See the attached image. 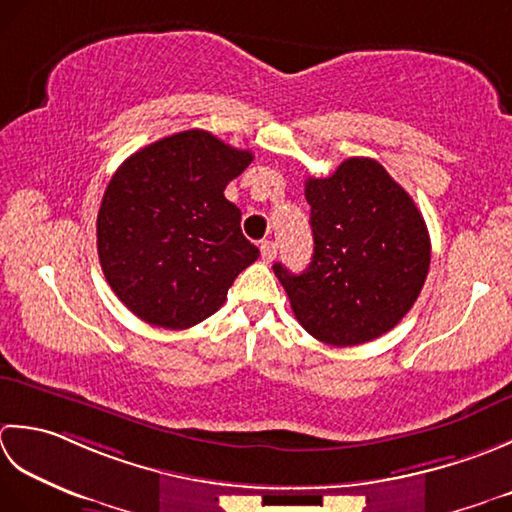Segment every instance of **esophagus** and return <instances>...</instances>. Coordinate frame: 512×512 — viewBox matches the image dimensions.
<instances>
[{
	"instance_id": "1",
	"label": "esophagus",
	"mask_w": 512,
	"mask_h": 512,
	"mask_svg": "<svg viewBox=\"0 0 512 512\" xmlns=\"http://www.w3.org/2000/svg\"><path fill=\"white\" fill-rule=\"evenodd\" d=\"M260 256H263L265 263H271L276 258V243L274 241H265L260 245Z\"/></svg>"
}]
</instances>
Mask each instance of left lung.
Masks as SVG:
<instances>
[{
    "mask_svg": "<svg viewBox=\"0 0 512 512\" xmlns=\"http://www.w3.org/2000/svg\"><path fill=\"white\" fill-rule=\"evenodd\" d=\"M314 256L302 274L276 263L294 316L333 347L380 338L409 314L431 265V238L404 187L378 161L353 156L307 179Z\"/></svg>",
    "mask_w": 512,
    "mask_h": 512,
    "instance_id": "8db88e82",
    "label": "left lung"
}]
</instances>
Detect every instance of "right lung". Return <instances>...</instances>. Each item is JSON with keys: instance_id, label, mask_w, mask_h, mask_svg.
I'll return each instance as SVG.
<instances>
[{"instance_id": "add662e5", "label": "right lung", "mask_w": 512, "mask_h": 512, "mask_svg": "<svg viewBox=\"0 0 512 512\" xmlns=\"http://www.w3.org/2000/svg\"><path fill=\"white\" fill-rule=\"evenodd\" d=\"M254 154L205 130H185L128 156L97 216V252L114 294L134 316L190 329L216 314L236 276L258 258L241 210L225 198Z\"/></svg>"}]
</instances>
